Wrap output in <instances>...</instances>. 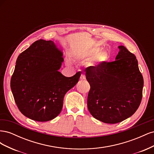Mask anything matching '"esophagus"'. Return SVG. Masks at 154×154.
Returning a JSON list of instances; mask_svg holds the SVG:
<instances>
[{"label": "esophagus", "instance_id": "1", "mask_svg": "<svg viewBox=\"0 0 154 154\" xmlns=\"http://www.w3.org/2000/svg\"><path fill=\"white\" fill-rule=\"evenodd\" d=\"M85 80V76L84 74H82L80 76V80Z\"/></svg>", "mask_w": 154, "mask_h": 154}]
</instances>
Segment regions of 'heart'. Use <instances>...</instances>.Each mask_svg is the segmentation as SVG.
<instances>
[{
  "label": "heart",
  "instance_id": "1",
  "mask_svg": "<svg viewBox=\"0 0 154 154\" xmlns=\"http://www.w3.org/2000/svg\"><path fill=\"white\" fill-rule=\"evenodd\" d=\"M100 48H92L79 53L78 58L80 60L90 59L92 57H94L95 55L98 53L100 52ZM96 59L98 60L99 62L106 61V60L108 59V56H107V54L106 53L101 52L97 55Z\"/></svg>",
  "mask_w": 154,
  "mask_h": 154
}]
</instances>
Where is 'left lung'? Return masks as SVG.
<instances>
[{
	"label": "left lung",
	"instance_id": "1",
	"mask_svg": "<svg viewBox=\"0 0 154 154\" xmlns=\"http://www.w3.org/2000/svg\"><path fill=\"white\" fill-rule=\"evenodd\" d=\"M116 60L87 67L91 85L87 106L91 115L105 123L123 122L132 116L141 103L143 78L135 55L123 45Z\"/></svg>",
	"mask_w": 154,
	"mask_h": 154
}]
</instances>
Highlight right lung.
Listing matches in <instances>:
<instances>
[{
	"instance_id": "obj_1",
	"label": "right lung",
	"mask_w": 154,
	"mask_h": 154,
	"mask_svg": "<svg viewBox=\"0 0 154 154\" xmlns=\"http://www.w3.org/2000/svg\"><path fill=\"white\" fill-rule=\"evenodd\" d=\"M63 53L53 41L37 40L18 56L11 89L18 109L27 118L48 122L61 112L66 92L75 86L79 71L66 77L58 71Z\"/></svg>"
}]
</instances>
